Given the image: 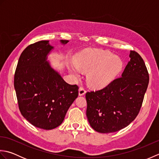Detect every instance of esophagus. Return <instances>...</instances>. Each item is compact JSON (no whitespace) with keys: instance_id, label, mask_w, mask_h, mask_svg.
<instances>
[{"instance_id":"1","label":"esophagus","mask_w":159,"mask_h":159,"mask_svg":"<svg viewBox=\"0 0 159 159\" xmlns=\"http://www.w3.org/2000/svg\"><path fill=\"white\" fill-rule=\"evenodd\" d=\"M86 93V89L84 87H80L79 88V96H83Z\"/></svg>"}]
</instances>
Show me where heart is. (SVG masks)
Listing matches in <instances>:
<instances>
[{
  "instance_id": "heart-1",
  "label": "heart",
  "mask_w": 159,
  "mask_h": 159,
  "mask_svg": "<svg viewBox=\"0 0 159 159\" xmlns=\"http://www.w3.org/2000/svg\"><path fill=\"white\" fill-rule=\"evenodd\" d=\"M76 66H71L70 71L79 76L81 69L87 74V81L94 87L109 85L120 73L123 61L113 53L100 50H87L74 59Z\"/></svg>"
}]
</instances>
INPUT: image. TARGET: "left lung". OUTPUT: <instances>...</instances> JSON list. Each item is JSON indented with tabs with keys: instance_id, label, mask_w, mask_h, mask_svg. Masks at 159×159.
I'll use <instances>...</instances> for the list:
<instances>
[{
	"instance_id": "1",
	"label": "left lung",
	"mask_w": 159,
	"mask_h": 159,
	"mask_svg": "<svg viewBox=\"0 0 159 159\" xmlns=\"http://www.w3.org/2000/svg\"><path fill=\"white\" fill-rule=\"evenodd\" d=\"M130 58L121 76L102 89L85 94L87 119L98 133L120 130L139 113L149 83V74L139 53L130 50Z\"/></svg>"
}]
</instances>
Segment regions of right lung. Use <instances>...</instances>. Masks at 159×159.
I'll return each instance as SVG.
<instances>
[{"mask_svg": "<svg viewBox=\"0 0 159 159\" xmlns=\"http://www.w3.org/2000/svg\"><path fill=\"white\" fill-rule=\"evenodd\" d=\"M61 42L65 44L68 40ZM52 48L48 40L28 46L20 57L14 74L20 113L33 126L44 130L61 124L79 96L78 85L67 83L46 61Z\"/></svg>", "mask_w": 159, "mask_h": 159, "instance_id": "right-lung-1", "label": "right lung"}]
</instances>
